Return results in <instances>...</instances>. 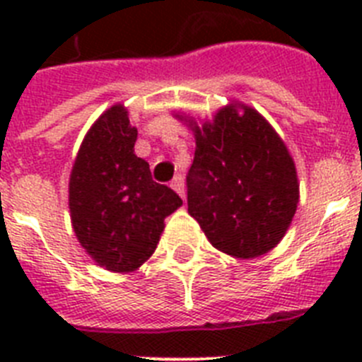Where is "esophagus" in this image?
Wrapping results in <instances>:
<instances>
[{
    "label": "esophagus",
    "instance_id": "1",
    "mask_svg": "<svg viewBox=\"0 0 362 362\" xmlns=\"http://www.w3.org/2000/svg\"><path fill=\"white\" fill-rule=\"evenodd\" d=\"M170 187L174 188L175 192H177L179 197H183V199H185V181H183V177H181V175H175V177L172 179Z\"/></svg>",
    "mask_w": 362,
    "mask_h": 362
}]
</instances>
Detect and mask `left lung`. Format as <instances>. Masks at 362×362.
I'll return each instance as SVG.
<instances>
[{
	"label": "left lung",
	"instance_id": "8db88e82",
	"mask_svg": "<svg viewBox=\"0 0 362 362\" xmlns=\"http://www.w3.org/2000/svg\"><path fill=\"white\" fill-rule=\"evenodd\" d=\"M196 137L188 170V214L214 248L254 259L279 245L299 203L296 163L270 123L255 108L232 101L210 121L183 112Z\"/></svg>",
	"mask_w": 362,
	"mask_h": 362
}]
</instances>
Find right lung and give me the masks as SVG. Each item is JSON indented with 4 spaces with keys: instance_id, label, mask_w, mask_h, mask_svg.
I'll use <instances>...</instances> for the list:
<instances>
[{
    "instance_id": "1",
    "label": "right lung",
    "mask_w": 362,
    "mask_h": 362,
    "mask_svg": "<svg viewBox=\"0 0 362 362\" xmlns=\"http://www.w3.org/2000/svg\"><path fill=\"white\" fill-rule=\"evenodd\" d=\"M137 129L121 103L94 121L72 165L69 209L79 245L105 270L129 274L148 261L165 217L183 204L172 188L152 181L134 153Z\"/></svg>"
}]
</instances>
